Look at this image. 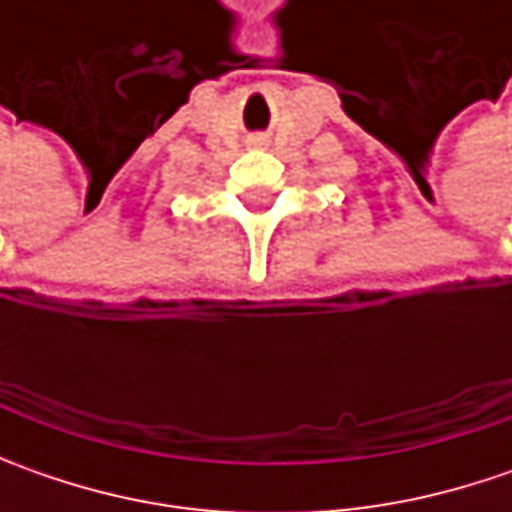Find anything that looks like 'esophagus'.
<instances>
[{"mask_svg":"<svg viewBox=\"0 0 512 512\" xmlns=\"http://www.w3.org/2000/svg\"><path fill=\"white\" fill-rule=\"evenodd\" d=\"M256 145H262V139H256Z\"/></svg>","mask_w":512,"mask_h":512,"instance_id":"1","label":"esophagus"}]
</instances>
